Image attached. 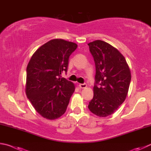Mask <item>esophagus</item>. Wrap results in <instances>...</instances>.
I'll return each instance as SVG.
<instances>
[{
    "instance_id": "1",
    "label": "esophagus",
    "mask_w": 151,
    "mask_h": 151,
    "mask_svg": "<svg viewBox=\"0 0 151 151\" xmlns=\"http://www.w3.org/2000/svg\"><path fill=\"white\" fill-rule=\"evenodd\" d=\"M78 86L81 88H85L87 86V85H86V84L84 83V84H79Z\"/></svg>"
}]
</instances>
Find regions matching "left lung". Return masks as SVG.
I'll return each instance as SVG.
<instances>
[{
    "label": "left lung",
    "instance_id": "1",
    "mask_svg": "<svg viewBox=\"0 0 151 151\" xmlns=\"http://www.w3.org/2000/svg\"><path fill=\"white\" fill-rule=\"evenodd\" d=\"M96 65L94 96L90 111L97 116L114 114L127 97L131 71L123 55L109 43L96 40L88 43ZM101 85L97 87V85Z\"/></svg>",
    "mask_w": 151,
    "mask_h": 151
}]
</instances>
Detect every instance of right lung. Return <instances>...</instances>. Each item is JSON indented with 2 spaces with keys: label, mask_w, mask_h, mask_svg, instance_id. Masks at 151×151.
<instances>
[{
  "label": "right lung",
  "mask_w": 151,
  "mask_h": 151,
  "mask_svg": "<svg viewBox=\"0 0 151 151\" xmlns=\"http://www.w3.org/2000/svg\"><path fill=\"white\" fill-rule=\"evenodd\" d=\"M77 45L62 39L49 41L33 54L26 68V94L41 116L53 120L63 115L75 86L61 78Z\"/></svg>",
  "instance_id": "add662e5"
}]
</instances>
